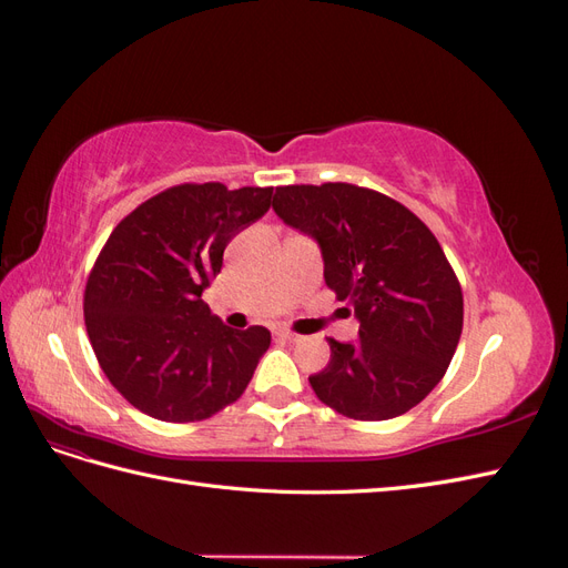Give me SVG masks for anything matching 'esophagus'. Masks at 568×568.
<instances>
[{"label": "esophagus", "instance_id": "obj_1", "mask_svg": "<svg viewBox=\"0 0 568 568\" xmlns=\"http://www.w3.org/2000/svg\"><path fill=\"white\" fill-rule=\"evenodd\" d=\"M277 336H280V338H284V341H288V343H298V341H303V336H301V334H294V332H288V329H280V332H277Z\"/></svg>", "mask_w": 568, "mask_h": 568}]
</instances>
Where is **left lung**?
Returning a JSON list of instances; mask_svg holds the SVG:
<instances>
[{
	"mask_svg": "<svg viewBox=\"0 0 568 568\" xmlns=\"http://www.w3.org/2000/svg\"><path fill=\"white\" fill-rule=\"evenodd\" d=\"M272 211L315 239L326 286L359 322L355 341L329 338V365L311 376L317 398L359 422L405 415L462 334V288L438 239L398 201L346 182L277 186Z\"/></svg>",
	"mask_w": 568,
	"mask_h": 568,
	"instance_id": "obj_1",
	"label": "left lung"
}]
</instances>
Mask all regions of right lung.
<instances>
[{"label":"right lung","instance_id":"obj_1","mask_svg":"<svg viewBox=\"0 0 568 568\" xmlns=\"http://www.w3.org/2000/svg\"><path fill=\"white\" fill-rule=\"evenodd\" d=\"M270 199L272 186L180 184L111 232L84 288V324L109 382L144 415L201 422L246 390L270 332L232 329L201 294Z\"/></svg>","mask_w":568,"mask_h":568}]
</instances>
